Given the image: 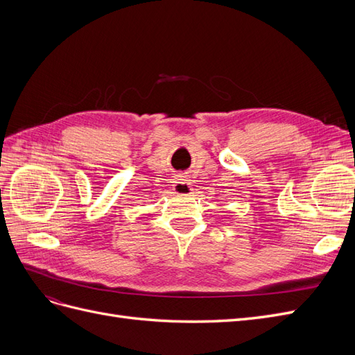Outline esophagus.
I'll use <instances>...</instances> for the list:
<instances>
[{
    "label": "esophagus",
    "instance_id": "obj_1",
    "mask_svg": "<svg viewBox=\"0 0 355 355\" xmlns=\"http://www.w3.org/2000/svg\"><path fill=\"white\" fill-rule=\"evenodd\" d=\"M173 191L178 196H191L192 194V187L191 182L187 179V176H176L173 182Z\"/></svg>",
    "mask_w": 355,
    "mask_h": 355
}]
</instances>
